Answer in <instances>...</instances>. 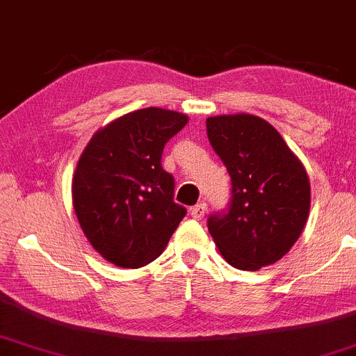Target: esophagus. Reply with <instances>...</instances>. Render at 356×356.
Masks as SVG:
<instances>
[{"instance_id": "esophagus-1", "label": "esophagus", "mask_w": 356, "mask_h": 356, "mask_svg": "<svg viewBox=\"0 0 356 356\" xmlns=\"http://www.w3.org/2000/svg\"><path fill=\"white\" fill-rule=\"evenodd\" d=\"M205 212H207V205H205L204 202H200L191 209V217L195 220H200V219H204Z\"/></svg>"}]
</instances>
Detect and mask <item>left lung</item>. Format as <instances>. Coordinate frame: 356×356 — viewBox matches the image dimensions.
<instances>
[{"label":"left lung","mask_w":356,"mask_h":356,"mask_svg":"<svg viewBox=\"0 0 356 356\" xmlns=\"http://www.w3.org/2000/svg\"><path fill=\"white\" fill-rule=\"evenodd\" d=\"M205 126L232 184L225 211L207 219L213 242L241 270L275 264L307 224L310 182L305 167L275 127L257 115H216Z\"/></svg>","instance_id":"left-lung-1"}]
</instances>
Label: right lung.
I'll list each match as a JSON object with an SVG mask.
<instances>
[{
	"instance_id": "right-lung-1",
	"label": "right lung",
	"mask_w": 356,
	"mask_h": 356,
	"mask_svg": "<svg viewBox=\"0 0 356 356\" xmlns=\"http://www.w3.org/2000/svg\"><path fill=\"white\" fill-rule=\"evenodd\" d=\"M187 115L159 108L134 111L97 131L72 177V204L91 245L118 267L156 260L187 209L174 202V175L162 152Z\"/></svg>"
}]
</instances>
